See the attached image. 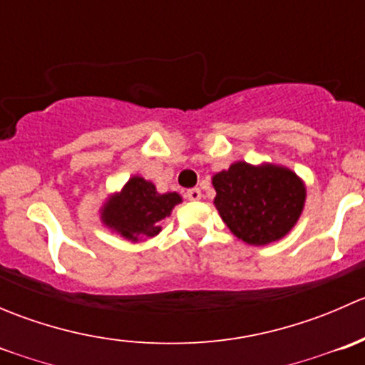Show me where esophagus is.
Returning a JSON list of instances; mask_svg holds the SVG:
<instances>
[{
	"instance_id": "esophagus-1",
	"label": "esophagus",
	"mask_w": 365,
	"mask_h": 365,
	"mask_svg": "<svg viewBox=\"0 0 365 365\" xmlns=\"http://www.w3.org/2000/svg\"><path fill=\"white\" fill-rule=\"evenodd\" d=\"M187 200L189 201H200L201 200V190L200 189H189L187 190Z\"/></svg>"
}]
</instances>
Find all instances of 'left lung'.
<instances>
[{"label": "left lung", "mask_w": 365, "mask_h": 365, "mask_svg": "<svg viewBox=\"0 0 365 365\" xmlns=\"http://www.w3.org/2000/svg\"><path fill=\"white\" fill-rule=\"evenodd\" d=\"M215 203L226 226L247 244L264 245L284 237L300 217L304 183L277 165L237 162L213 176Z\"/></svg>", "instance_id": "obj_1"}]
</instances>
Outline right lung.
I'll use <instances>...</instances> for the list:
<instances>
[{
	"label": "right lung",
	"mask_w": 365,
	"mask_h": 365,
	"mask_svg": "<svg viewBox=\"0 0 365 365\" xmlns=\"http://www.w3.org/2000/svg\"><path fill=\"white\" fill-rule=\"evenodd\" d=\"M182 197L176 192L159 194L153 183L134 176L116 197L108 201L102 212L106 226L114 227L128 240L152 238L160 231V220L171 213Z\"/></svg>",
	"instance_id": "obj_1"
}]
</instances>
